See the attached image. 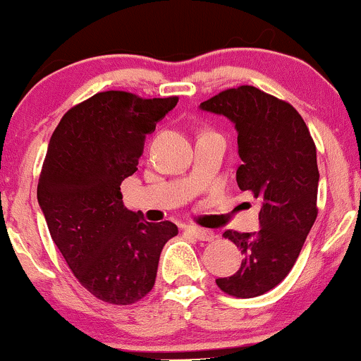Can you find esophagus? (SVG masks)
I'll return each instance as SVG.
<instances>
[{
	"label": "esophagus",
	"mask_w": 361,
	"mask_h": 361,
	"mask_svg": "<svg viewBox=\"0 0 361 361\" xmlns=\"http://www.w3.org/2000/svg\"><path fill=\"white\" fill-rule=\"evenodd\" d=\"M186 233H188L190 235H193L195 239H198V241H214L215 239V234L212 233V231L209 229H202V227H186Z\"/></svg>",
	"instance_id": "1"
}]
</instances>
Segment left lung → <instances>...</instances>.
<instances>
[{
    "instance_id": "obj_1",
    "label": "left lung",
    "mask_w": 361,
    "mask_h": 361,
    "mask_svg": "<svg viewBox=\"0 0 361 361\" xmlns=\"http://www.w3.org/2000/svg\"><path fill=\"white\" fill-rule=\"evenodd\" d=\"M200 109L233 120L243 164L238 186L258 198V233L226 231L243 252L241 268L215 283L227 295L251 299L275 288L299 258L317 217L316 144L288 102L243 85L224 90Z\"/></svg>"
}]
</instances>
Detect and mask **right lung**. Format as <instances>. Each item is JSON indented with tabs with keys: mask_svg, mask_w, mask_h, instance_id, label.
<instances>
[{
	"mask_svg": "<svg viewBox=\"0 0 361 361\" xmlns=\"http://www.w3.org/2000/svg\"><path fill=\"white\" fill-rule=\"evenodd\" d=\"M178 97L102 91L64 114L40 171L37 198L52 241L91 295L130 305L154 287L173 222H146L122 204L120 185L137 171L146 134Z\"/></svg>",
	"mask_w": 361,
	"mask_h": 361,
	"instance_id": "right-lung-1",
	"label": "right lung"
}]
</instances>
